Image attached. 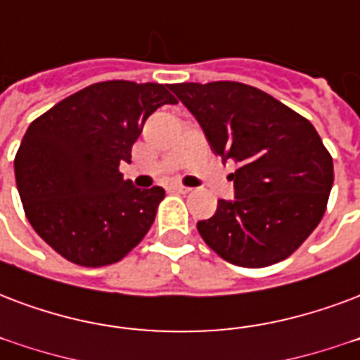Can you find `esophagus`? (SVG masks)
Returning a JSON list of instances; mask_svg holds the SVG:
<instances>
[{
	"label": "esophagus",
	"mask_w": 360,
	"mask_h": 360,
	"mask_svg": "<svg viewBox=\"0 0 360 360\" xmlns=\"http://www.w3.org/2000/svg\"><path fill=\"white\" fill-rule=\"evenodd\" d=\"M174 191L181 192V194H186V192H191V188H188V186H185V185H181V183H175Z\"/></svg>",
	"instance_id": "obj_1"
}]
</instances>
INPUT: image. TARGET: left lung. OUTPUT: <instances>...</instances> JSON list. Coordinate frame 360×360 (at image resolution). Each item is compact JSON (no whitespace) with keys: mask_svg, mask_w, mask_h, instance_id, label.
Segmentation results:
<instances>
[{"mask_svg":"<svg viewBox=\"0 0 360 360\" xmlns=\"http://www.w3.org/2000/svg\"><path fill=\"white\" fill-rule=\"evenodd\" d=\"M224 162L234 198L198 221L207 245L230 264L262 268L287 259L325 215L333 158L309 120L243 82L172 84Z\"/></svg>","mask_w":360,"mask_h":360,"instance_id":"left-lung-1","label":"left lung"}]
</instances>
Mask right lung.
I'll return each mask as SVG.
<instances>
[{"label":"right lung","mask_w":360,"mask_h":360,"mask_svg":"<svg viewBox=\"0 0 360 360\" xmlns=\"http://www.w3.org/2000/svg\"><path fill=\"white\" fill-rule=\"evenodd\" d=\"M168 89L96 82L27 126L15 158L18 194L30 224L64 259L113 264L150 229L164 188H137L119 166L130 164L145 120L177 103Z\"/></svg>","instance_id":"obj_1"}]
</instances>
